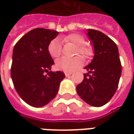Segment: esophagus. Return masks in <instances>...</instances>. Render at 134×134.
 <instances>
[{
  "instance_id": "esophagus-1",
  "label": "esophagus",
  "mask_w": 134,
  "mask_h": 134,
  "mask_svg": "<svg viewBox=\"0 0 134 134\" xmlns=\"http://www.w3.org/2000/svg\"><path fill=\"white\" fill-rule=\"evenodd\" d=\"M64 74H65V76H66V77H68V76H70L72 75V73L71 72H65Z\"/></svg>"
}]
</instances>
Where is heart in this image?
Segmentation results:
<instances>
[{
	"label": "heart",
	"mask_w": 134,
	"mask_h": 134,
	"mask_svg": "<svg viewBox=\"0 0 134 134\" xmlns=\"http://www.w3.org/2000/svg\"><path fill=\"white\" fill-rule=\"evenodd\" d=\"M64 43H72L76 46L75 54H81L85 58H88L93 55V49L90 45L85 44V38L79 34H71L60 38ZM48 52L53 58L59 57L62 52L60 42L57 38L52 39L48 45ZM82 63V58L80 56H77L73 58L59 59L56 62V68L65 72H71L80 66Z\"/></svg>",
	"instance_id": "heart-1"
}]
</instances>
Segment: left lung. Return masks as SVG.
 I'll return each mask as SVG.
<instances>
[{
    "mask_svg": "<svg viewBox=\"0 0 134 134\" xmlns=\"http://www.w3.org/2000/svg\"><path fill=\"white\" fill-rule=\"evenodd\" d=\"M87 35L94 47L93 60L85 69L84 79L76 89L80 98L94 107H100L112 98L121 75L117 45L99 31L88 29Z\"/></svg>",
    "mask_w": 134,
    "mask_h": 134,
    "instance_id": "obj_1",
    "label": "left lung"
}]
</instances>
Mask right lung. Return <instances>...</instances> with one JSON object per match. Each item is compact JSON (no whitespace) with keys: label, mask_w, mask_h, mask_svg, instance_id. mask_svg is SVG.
Instances as JSON below:
<instances>
[{"label":"right lung","mask_w":134,"mask_h":134,"mask_svg":"<svg viewBox=\"0 0 134 134\" xmlns=\"http://www.w3.org/2000/svg\"><path fill=\"white\" fill-rule=\"evenodd\" d=\"M58 34L47 29H34L22 36L13 48L11 79L19 96L31 106L38 108L49 103L65 77L60 71L44 74L54 64L48 45Z\"/></svg>","instance_id":"1"}]
</instances>
